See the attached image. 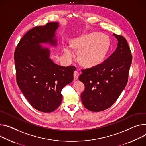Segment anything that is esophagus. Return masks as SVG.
Wrapping results in <instances>:
<instances>
[{
    "label": "esophagus",
    "mask_w": 146,
    "mask_h": 146,
    "mask_svg": "<svg viewBox=\"0 0 146 146\" xmlns=\"http://www.w3.org/2000/svg\"><path fill=\"white\" fill-rule=\"evenodd\" d=\"M73 76H74V80H76V79H77V78H78L79 73H78L77 71H74V73H73Z\"/></svg>",
    "instance_id": "34e87169"
}]
</instances>
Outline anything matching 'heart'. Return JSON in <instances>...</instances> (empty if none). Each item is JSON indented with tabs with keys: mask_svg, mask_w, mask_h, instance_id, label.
Returning <instances> with one entry per match:
<instances>
[{
	"mask_svg": "<svg viewBox=\"0 0 146 146\" xmlns=\"http://www.w3.org/2000/svg\"><path fill=\"white\" fill-rule=\"evenodd\" d=\"M110 47L108 36L100 33H91L74 38L71 44H65L63 50L65 57L72 60L75 56L74 49L79 52L80 62L87 66L100 63L107 56Z\"/></svg>",
	"mask_w": 146,
	"mask_h": 146,
	"instance_id": "obj_1",
	"label": "heart"
}]
</instances>
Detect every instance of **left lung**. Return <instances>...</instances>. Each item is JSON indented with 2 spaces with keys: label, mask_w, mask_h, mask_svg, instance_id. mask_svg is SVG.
Listing matches in <instances>:
<instances>
[{
  "label": "left lung",
  "mask_w": 146,
  "mask_h": 146,
  "mask_svg": "<svg viewBox=\"0 0 146 146\" xmlns=\"http://www.w3.org/2000/svg\"><path fill=\"white\" fill-rule=\"evenodd\" d=\"M118 41L113 54L91 68L82 70L79 80L85 86L81 99L84 107L92 112H100L110 108L125 88L132 56L126 39L113 34Z\"/></svg>",
  "instance_id": "1"
}]
</instances>
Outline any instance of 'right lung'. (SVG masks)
Returning a JSON list of instances; mask_svg holds the SVG:
<instances>
[{
	"instance_id": "obj_1",
	"label": "right lung",
	"mask_w": 146,
	"mask_h": 146,
	"mask_svg": "<svg viewBox=\"0 0 146 146\" xmlns=\"http://www.w3.org/2000/svg\"><path fill=\"white\" fill-rule=\"evenodd\" d=\"M57 22L36 26L20 39L14 54L17 83L32 107L43 112L56 110L61 104L62 88L73 80L74 66L63 67L49 58L41 44L56 46Z\"/></svg>"
}]
</instances>
